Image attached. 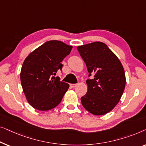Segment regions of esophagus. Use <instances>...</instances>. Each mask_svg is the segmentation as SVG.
I'll use <instances>...</instances> for the list:
<instances>
[{"mask_svg": "<svg viewBox=\"0 0 146 146\" xmlns=\"http://www.w3.org/2000/svg\"><path fill=\"white\" fill-rule=\"evenodd\" d=\"M77 85V84H70V87H71V88L75 87Z\"/></svg>", "mask_w": 146, "mask_h": 146, "instance_id": "34e87169", "label": "esophagus"}]
</instances>
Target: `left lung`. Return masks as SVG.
Returning <instances> with one entry per match:
<instances>
[{"label": "left lung", "instance_id": "8db88e82", "mask_svg": "<svg viewBox=\"0 0 146 146\" xmlns=\"http://www.w3.org/2000/svg\"><path fill=\"white\" fill-rule=\"evenodd\" d=\"M87 67V93L81 98L82 105L94 115H104L120 100L126 85L124 68L119 59L104 43L96 42L78 46Z\"/></svg>", "mask_w": 146, "mask_h": 146}]
</instances>
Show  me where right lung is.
I'll return each mask as SVG.
<instances>
[{
  "label": "right lung",
  "mask_w": 146,
  "mask_h": 146,
  "mask_svg": "<svg viewBox=\"0 0 146 146\" xmlns=\"http://www.w3.org/2000/svg\"><path fill=\"white\" fill-rule=\"evenodd\" d=\"M72 48L60 41H48L25 59L20 81L26 99L33 108L49 110L61 102L69 85L53 75L58 69L61 71V62Z\"/></svg>",
  "instance_id": "1"
}]
</instances>
